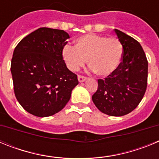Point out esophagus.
<instances>
[{"label":"esophagus","instance_id":"34e87169","mask_svg":"<svg viewBox=\"0 0 159 159\" xmlns=\"http://www.w3.org/2000/svg\"><path fill=\"white\" fill-rule=\"evenodd\" d=\"M86 80H87V77L83 76V75H78V80L80 83L84 82V81Z\"/></svg>","mask_w":159,"mask_h":159}]
</instances>
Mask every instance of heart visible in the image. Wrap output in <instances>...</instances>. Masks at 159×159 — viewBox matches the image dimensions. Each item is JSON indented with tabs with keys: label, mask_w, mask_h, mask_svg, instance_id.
I'll list each match as a JSON object with an SVG mask.
<instances>
[{
	"label": "heart",
	"mask_w": 159,
	"mask_h": 159,
	"mask_svg": "<svg viewBox=\"0 0 159 159\" xmlns=\"http://www.w3.org/2000/svg\"><path fill=\"white\" fill-rule=\"evenodd\" d=\"M123 54V48L117 38L97 34H86L75 40V46L66 44L62 56L67 67L76 71L88 64L98 75L107 76L116 71Z\"/></svg>",
	"instance_id": "b5f03b06"
}]
</instances>
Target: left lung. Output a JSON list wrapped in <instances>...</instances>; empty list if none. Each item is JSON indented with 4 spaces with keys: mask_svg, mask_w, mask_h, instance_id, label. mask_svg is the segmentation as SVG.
Here are the masks:
<instances>
[{
    "mask_svg": "<svg viewBox=\"0 0 159 159\" xmlns=\"http://www.w3.org/2000/svg\"><path fill=\"white\" fill-rule=\"evenodd\" d=\"M115 32L123 48L122 62L111 75L98 80L92 101L102 113L123 116L134 110L144 96L148 61L137 40L118 29Z\"/></svg>",
    "mask_w": 159,
    "mask_h": 159,
    "instance_id": "left-lung-1",
    "label": "left lung"
}]
</instances>
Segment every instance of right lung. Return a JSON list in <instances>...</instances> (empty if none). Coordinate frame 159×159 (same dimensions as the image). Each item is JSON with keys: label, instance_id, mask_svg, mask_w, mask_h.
Instances as JSON below:
<instances>
[{"label": "right lung", "instance_id": "right-lung-1", "mask_svg": "<svg viewBox=\"0 0 159 159\" xmlns=\"http://www.w3.org/2000/svg\"><path fill=\"white\" fill-rule=\"evenodd\" d=\"M69 35L64 30L40 28L23 38L11 61L14 93L26 111L48 117L60 111L79 84L63 60Z\"/></svg>", "mask_w": 159, "mask_h": 159}]
</instances>
